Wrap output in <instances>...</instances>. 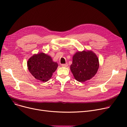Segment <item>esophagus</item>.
<instances>
[{"label":"esophagus","mask_w":127,"mask_h":127,"mask_svg":"<svg viewBox=\"0 0 127 127\" xmlns=\"http://www.w3.org/2000/svg\"><path fill=\"white\" fill-rule=\"evenodd\" d=\"M61 66H62V67H67V66H68V64H67V63L63 64L61 65Z\"/></svg>","instance_id":"esophagus-1"}]
</instances>
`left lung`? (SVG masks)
Instances as JSON below:
<instances>
[{
    "label": "left lung",
    "instance_id": "left-lung-1",
    "mask_svg": "<svg viewBox=\"0 0 127 127\" xmlns=\"http://www.w3.org/2000/svg\"><path fill=\"white\" fill-rule=\"evenodd\" d=\"M99 60L92 51H78L72 57L70 70L77 81L84 82L92 79L97 72Z\"/></svg>",
    "mask_w": 127,
    "mask_h": 127
}]
</instances>
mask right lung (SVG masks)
<instances>
[{
    "label": "right lung",
    "mask_w": 127,
    "mask_h": 127,
    "mask_svg": "<svg viewBox=\"0 0 127 127\" xmlns=\"http://www.w3.org/2000/svg\"><path fill=\"white\" fill-rule=\"evenodd\" d=\"M27 66L30 72L36 79L46 82L51 78L58 64L53 62L49 56L41 52L31 57L28 60Z\"/></svg>",
    "instance_id": "add662e5"
}]
</instances>
